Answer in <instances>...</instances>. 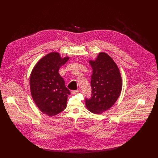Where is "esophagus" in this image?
<instances>
[{"label":"esophagus","instance_id":"obj_1","mask_svg":"<svg viewBox=\"0 0 158 158\" xmlns=\"http://www.w3.org/2000/svg\"><path fill=\"white\" fill-rule=\"evenodd\" d=\"M79 92V90H72V91L71 92V94H73V95H75V94H78Z\"/></svg>","mask_w":158,"mask_h":158}]
</instances>
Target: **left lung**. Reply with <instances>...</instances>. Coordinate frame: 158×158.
Masks as SVG:
<instances>
[{"instance_id": "1", "label": "left lung", "mask_w": 158, "mask_h": 158, "mask_svg": "<svg viewBox=\"0 0 158 158\" xmlns=\"http://www.w3.org/2000/svg\"><path fill=\"white\" fill-rule=\"evenodd\" d=\"M92 69V97L85 101L87 109L95 114H102L115 103L120 95L123 82L120 69L106 53L98 54L95 60H89Z\"/></svg>"}]
</instances>
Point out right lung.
<instances>
[{"label":"right lung","mask_w":158,"mask_h":158,"mask_svg":"<svg viewBox=\"0 0 158 158\" xmlns=\"http://www.w3.org/2000/svg\"><path fill=\"white\" fill-rule=\"evenodd\" d=\"M69 57H61L57 52L46 54L38 61L31 73V94L38 109L49 117H53L66 108L70 90L59 73Z\"/></svg>","instance_id":"right-lung-1"}]
</instances>
